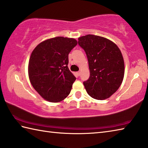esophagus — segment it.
I'll list each match as a JSON object with an SVG mask.
<instances>
[{"label": "esophagus", "instance_id": "esophagus-1", "mask_svg": "<svg viewBox=\"0 0 148 148\" xmlns=\"http://www.w3.org/2000/svg\"><path fill=\"white\" fill-rule=\"evenodd\" d=\"M76 74H77V76H80V71H78V72H77Z\"/></svg>", "mask_w": 148, "mask_h": 148}]
</instances>
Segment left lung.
Returning <instances> with one entry per match:
<instances>
[{
	"label": "left lung",
	"mask_w": 148,
	"mask_h": 148,
	"mask_svg": "<svg viewBox=\"0 0 148 148\" xmlns=\"http://www.w3.org/2000/svg\"><path fill=\"white\" fill-rule=\"evenodd\" d=\"M78 43L88 59L90 77L84 82L87 92L99 100L109 98L124 78V60L119 49L108 39L92 34L79 38Z\"/></svg>",
	"instance_id": "8db88e82"
}]
</instances>
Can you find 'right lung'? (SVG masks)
Segmentation results:
<instances>
[{
	"label": "right lung",
	"mask_w": 148,
	"mask_h": 148,
	"mask_svg": "<svg viewBox=\"0 0 148 148\" xmlns=\"http://www.w3.org/2000/svg\"><path fill=\"white\" fill-rule=\"evenodd\" d=\"M77 45L73 38L56 37L45 40L32 51L29 77L42 98L59 102L70 93L76 78L69 70L68 54Z\"/></svg>",
	"instance_id": "right-lung-1"
}]
</instances>
